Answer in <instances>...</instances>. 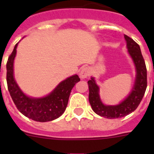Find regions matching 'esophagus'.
<instances>
[{
    "mask_svg": "<svg viewBox=\"0 0 154 154\" xmlns=\"http://www.w3.org/2000/svg\"><path fill=\"white\" fill-rule=\"evenodd\" d=\"M90 75V70H89V68L87 67H84L82 68L81 71H80V77L82 78V79H85V78H86Z\"/></svg>",
    "mask_w": 154,
    "mask_h": 154,
    "instance_id": "obj_1",
    "label": "esophagus"
}]
</instances>
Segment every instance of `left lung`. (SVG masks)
Returning <instances> with one entry per match:
<instances>
[{
    "instance_id": "obj_1",
    "label": "left lung",
    "mask_w": 154,
    "mask_h": 154,
    "mask_svg": "<svg viewBox=\"0 0 154 154\" xmlns=\"http://www.w3.org/2000/svg\"><path fill=\"white\" fill-rule=\"evenodd\" d=\"M127 49L134 60L137 70L136 82L129 96L117 105H105L101 102L99 96V87L94 77L88 82L89 101L91 107L97 114L105 118H120L131 113L136 109L143 98L147 87V69L139 45L134 40L125 35Z\"/></svg>"
}]
</instances>
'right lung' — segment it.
<instances>
[{"instance_id":"right-lung-1","label":"right lung","mask_w":154,"mask_h":154,"mask_svg":"<svg viewBox=\"0 0 154 154\" xmlns=\"http://www.w3.org/2000/svg\"><path fill=\"white\" fill-rule=\"evenodd\" d=\"M17 44L8 57L6 64V81L10 96L16 107L25 117L36 122H50L62 115L68 105L71 90L80 82L77 75L68 77L58 85L51 94L42 98H31L23 94L13 77V61Z\"/></svg>"}]
</instances>
